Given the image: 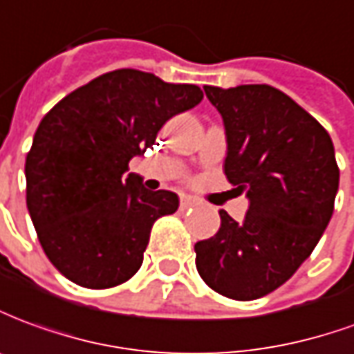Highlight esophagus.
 Returning <instances> with one entry per match:
<instances>
[{
	"mask_svg": "<svg viewBox=\"0 0 354 354\" xmlns=\"http://www.w3.org/2000/svg\"><path fill=\"white\" fill-rule=\"evenodd\" d=\"M194 205H198V202L194 200V198L181 196V202H179V207H181V212H185V209H190V207H194Z\"/></svg>",
	"mask_w": 354,
	"mask_h": 354,
	"instance_id": "34e87169",
	"label": "esophagus"
}]
</instances>
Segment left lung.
<instances>
[{
  "label": "left lung",
  "mask_w": 354,
  "mask_h": 354,
  "mask_svg": "<svg viewBox=\"0 0 354 354\" xmlns=\"http://www.w3.org/2000/svg\"><path fill=\"white\" fill-rule=\"evenodd\" d=\"M204 91L227 129V181L248 192L250 209L242 223L219 212V232L194 245L196 269L217 293L252 301L290 280L313 253L332 219L339 167L328 131L277 87Z\"/></svg>",
  "instance_id": "obj_1"
}]
</instances>
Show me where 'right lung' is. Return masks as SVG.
<instances>
[{"instance_id":"right-lung-1","label":"right lung","mask_w":354,"mask_h":354,"mask_svg":"<svg viewBox=\"0 0 354 354\" xmlns=\"http://www.w3.org/2000/svg\"><path fill=\"white\" fill-rule=\"evenodd\" d=\"M202 99L198 85L122 68L77 87L45 114L24 165L26 205L61 274L104 290L141 269L152 225L177 212L179 198L145 189L127 173L129 160Z\"/></svg>"}]
</instances>
